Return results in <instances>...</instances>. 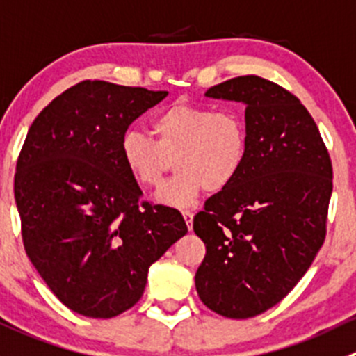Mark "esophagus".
<instances>
[{
    "label": "esophagus",
    "instance_id": "34e87169",
    "mask_svg": "<svg viewBox=\"0 0 356 356\" xmlns=\"http://www.w3.org/2000/svg\"><path fill=\"white\" fill-rule=\"evenodd\" d=\"M182 217H184L186 224H188V229L191 231V227H193V217H195V213L189 212V210H184V212H182Z\"/></svg>",
    "mask_w": 356,
    "mask_h": 356
}]
</instances>
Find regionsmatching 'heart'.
I'll use <instances>...</instances> for the list:
<instances>
[{
	"instance_id": "heart-1",
	"label": "heart",
	"mask_w": 356,
	"mask_h": 356,
	"mask_svg": "<svg viewBox=\"0 0 356 356\" xmlns=\"http://www.w3.org/2000/svg\"><path fill=\"white\" fill-rule=\"evenodd\" d=\"M151 129L154 140L139 130H127L120 158L137 184L153 189L163 182L175 156L179 174L156 193L161 205L184 209L205 189L227 188L247 158V129L234 111L179 102L158 113Z\"/></svg>"
}]
</instances>
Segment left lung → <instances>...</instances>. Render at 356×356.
I'll return each mask as SVG.
<instances>
[{"instance_id":"left-lung-1","label":"left lung","mask_w":356,"mask_h":356,"mask_svg":"<svg viewBox=\"0 0 356 356\" xmlns=\"http://www.w3.org/2000/svg\"><path fill=\"white\" fill-rule=\"evenodd\" d=\"M205 97L245 106L247 158L193 220L207 247L196 292L219 315L250 318L278 305L315 261L325 240L332 163L308 109L277 83L238 76Z\"/></svg>"}]
</instances>
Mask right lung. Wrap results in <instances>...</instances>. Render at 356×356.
I'll return each instance as SVG.
<instances>
[{
  "label": "right lung",
  "instance_id": "obj_1",
  "mask_svg": "<svg viewBox=\"0 0 356 356\" xmlns=\"http://www.w3.org/2000/svg\"><path fill=\"white\" fill-rule=\"evenodd\" d=\"M168 92L86 79L31 125L17 161L27 257L62 305L113 318L144 294L147 273L188 233L181 212L143 202L120 158L130 123Z\"/></svg>",
  "mask_w": 356,
  "mask_h": 356
}]
</instances>
